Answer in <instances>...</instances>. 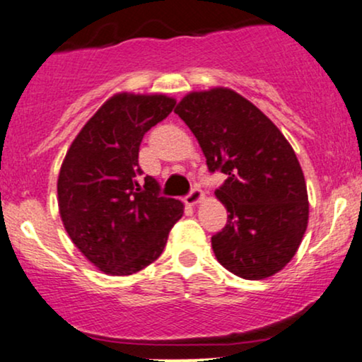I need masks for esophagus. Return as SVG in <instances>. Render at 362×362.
I'll return each mask as SVG.
<instances>
[{"label":"esophagus","instance_id":"obj_1","mask_svg":"<svg viewBox=\"0 0 362 362\" xmlns=\"http://www.w3.org/2000/svg\"><path fill=\"white\" fill-rule=\"evenodd\" d=\"M203 198H204L203 191H201L198 186H194L189 192H187V196H186V203H187V204H198L199 201L203 199Z\"/></svg>","mask_w":362,"mask_h":362}]
</instances>
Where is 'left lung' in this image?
<instances>
[{
  "label": "left lung",
  "mask_w": 362,
  "mask_h": 362,
  "mask_svg": "<svg viewBox=\"0 0 362 362\" xmlns=\"http://www.w3.org/2000/svg\"><path fill=\"white\" fill-rule=\"evenodd\" d=\"M175 112L187 124L211 173L228 223L211 238L221 264L244 279L273 276L293 259L308 228V191L298 158L273 121L226 88L191 93Z\"/></svg>",
  "instance_id": "obj_1"
}]
</instances>
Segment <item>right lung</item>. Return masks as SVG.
Segmentation results:
<instances>
[{"instance_id": "add662e5", "label": "right lung", "mask_w": 362, "mask_h": 362, "mask_svg": "<svg viewBox=\"0 0 362 362\" xmlns=\"http://www.w3.org/2000/svg\"><path fill=\"white\" fill-rule=\"evenodd\" d=\"M175 100L163 95H116L84 124L58 177V204L76 247L103 273L128 276L156 261L182 203L161 196L143 176L139 146L170 116Z\"/></svg>"}]
</instances>
